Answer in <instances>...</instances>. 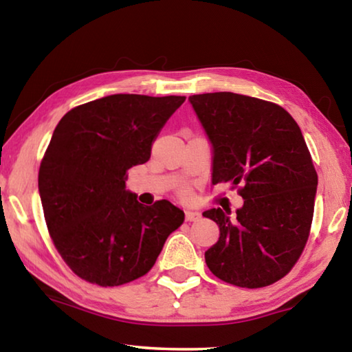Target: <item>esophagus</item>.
I'll return each instance as SVG.
<instances>
[{"mask_svg":"<svg viewBox=\"0 0 352 352\" xmlns=\"http://www.w3.org/2000/svg\"><path fill=\"white\" fill-rule=\"evenodd\" d=\"M201 217V214L199 211H186V220L188 222H195Z\"/></svg>","mask_w":352,"mask_h":352,"instance_id":"esophagus-1","label":"esophagus"}]
</instances>
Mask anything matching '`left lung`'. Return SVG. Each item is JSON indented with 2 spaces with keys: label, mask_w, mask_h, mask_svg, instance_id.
<instances>
[{
  "label": "left lung",
  "mask_w": 352,
  "mask_h": 352,
  "mask_svg": "<svg viewBox=\"0 0 352 352\" xmlns=\"http://www.w3.org/2000/svg\"><path fill=\"white\" fill-rule=\"evenodd\" d=\"M189 102L211 144L212 184H241L236 214L211 208L219 241L205 252L225 283L258 289L287 275L305 248L318 177L295 119L283 107L230 91Z\"/></svg>",
  "instance_id": "1"
}]
</instances>
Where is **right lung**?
Wrapping results in <instances>:
<instances>
[{
  "instance_id": "1",
  "label": "right lung",
  "mask_w": 352,
  "mask_h": 352,
  "mask_svg": "<svg viewBox=\"0 0 352 352\" xmlns=\"http://www.w3.org/2000/svg\"><path fill=\"white\" fill-rule=\"evenodd\" d=\"M184 96L110 94L76 107L52 133L38 192L54 245L77 276L113 287L152 269L184 212L168 200L144 206L126 189L127 170L151 158L153 141Z\"/></svg>"
}]
</instances>
